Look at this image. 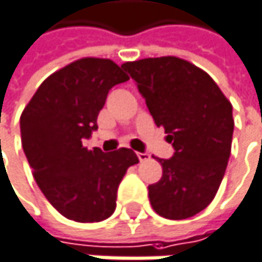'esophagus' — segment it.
<instances>
[{"mask_svg": "<svg viewBox=\"0 0 262 262\" xmlns=\"http://www.w3.org/2000/svg\"><path fill=\"white\" fill-rule=\"evenodd\" d=\"M137 155H138V160H140L141 163H143V161H147V160L150 158V155H149V154H144V152H138Z\"/></svg>", "mask_w": 262, "mask_h": 262, "instance_id": "esophagus-1", "label": "esophagus"}]
</instances>
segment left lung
<instances>
[{"label":"left lung","mask_w":262,"mask_h":262,"mask_svg":"<svg viewBox=\"0 0 262 262\" xmlns=\"http://www.w3.org/2000/svg\"><path fill=\"white\" fill-rule=\"evenodd\" d=\"M132 79L175 154L160 160L163 177L149 186L154 210L186 220L215 198L232 149V104L201 69L175 56L146 58L121 66Z\"/></svg>","instance_id":"left-lung-1"}]
</instances>
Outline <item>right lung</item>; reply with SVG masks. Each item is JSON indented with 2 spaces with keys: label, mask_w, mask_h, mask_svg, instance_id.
<instances>
[{
  "label": "right lung",
  "mask_w": 262,
  "mask_h": 262,
  "mask_svg": "<svg viewBox=\"0 0 262 262\" xmlns=\"http://www.w3.org/2000/svg\"><path fill=\"white\" fill-rule=\"evenodd\" d=\"M128 76L110 59L82 58L50 75L26 105L21 143L47 201L66 218L98 223L116 207L118 186L138 163L130 149L87 150L108 90Z\"/></svg>",
  "instance_id": "add662e5"
}]
</instances>
